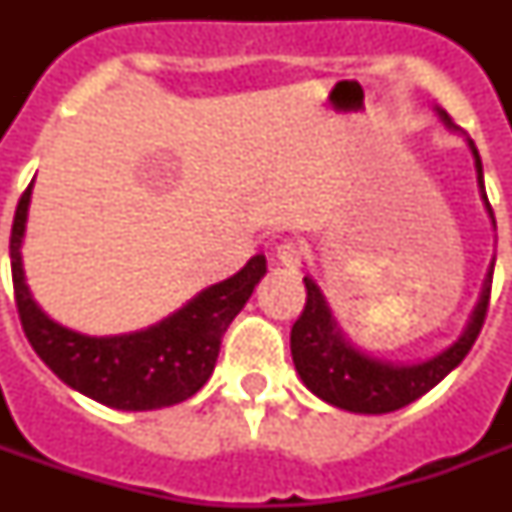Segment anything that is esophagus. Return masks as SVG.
Returning <instances> with one entry per match:
<instances>
[{"mask_svg":"<svg viewBox=\"0 0 512 512\" xmlns=\"http://www.w3.org/2000/svg\"><path fill=\"white\" fill-rule=\"evenodd\" d=\"M303 247L297 244V241H281L279 247H276V260H279L284 268H297V265L303 263Z\"/></svg>","mask_w":512,"mask_h":512,"instance_id":"esophagus-1","label":"esophagus"}]
</instances>
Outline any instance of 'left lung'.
Listing matches in <instances>:
<instances>
[{"instance_id": "1", "label": "left lung", "mask_w": 512, "mask_h": 512, "mask_svg": "<svg viewBox=\"0 0 512 512\" xmlns=\"http://www.w3.org/2000/svg\"><path fill=\"white\" fill-rule=\"evenodd\" d=\"M436 111L441 122L446 124V130H460L446 111H441V108H436ZM468 146L473 151V159H476L481 199H484L486 212L494 223L492 204H489L484 191L481 156H478L476 143L470 138ZM492 273L494 263L489 265L481 297H478L462 335L449 348L425 358V361H385V358H374L364 350H358L348 337L342 335L340 324L329 311L327 297L321 295L319 284L311 276H305L303 281L308 297H305V308L292 327V337H289L292 361H295L300 380L305 382V388L311 390L313 396H319L321 401H327L337 409H345V412L388 414L412 404L420 396H425L430 388H436L454 366H460L462 358L468 356V350L473 348L478 332L484 327L486 311H489Z\"/></svg>"}]
</instances>
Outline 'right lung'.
I'll list each match as a JSON object with an SVG mask.
<instances>
[{"mask_svg": "<svg viewBox=\"0 0 512 512\" xmlns=\"http://www.w3.org/2000/svg\"><path fill=\"white\" fill-rule=\"evenodd\" d=\"M28 185L15 209L10 233L12 287L20 324L31 348L68 388L122 412H148L180 404L209 380L225 329L265 276V257L255 255L231 279L199 295L159 324L127 335L90 337L52 321L28 292L20 244L26 233Z\"/></svg>", "mask_w": 512, "mask_h": 512, "instance_id": "1", "label": "right lung"}]
</instances>
